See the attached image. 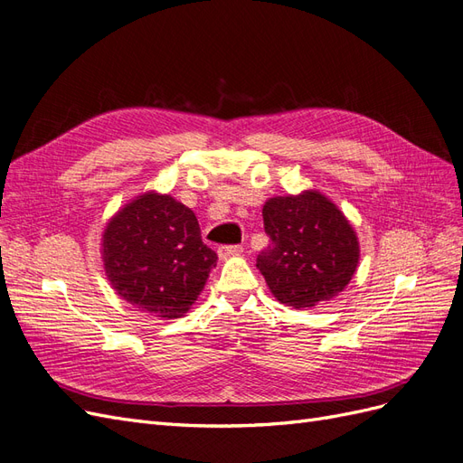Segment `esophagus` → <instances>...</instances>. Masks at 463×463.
Segmentation results:
<instances>
[{"label": "esophagus", "mask_w": 463, "mask_h": 463, "mask_svg": "<svg viewBox=\"0 0 463 463\" xmlns=\"http://www.w3.org/2000/svg\"><path fill=\"white\" fill-rule=\"evenodd\" d=\"M241 253H243L241 245H222V247H218V257L220 259H228V257H235V255H241Z\"/></svg>", "instance_id": "obj_1"}]
</instances>
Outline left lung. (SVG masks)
I'll return each instance as SVG.
<instances>
[{
    "mask_svg": "<svg viewBox=\"0 0 463 463\" xmlns=\"http://www.w3.org/2000/svg\"><path fill=\"white\" fill-rule=\"evenodd\" d=\"M270 237L257 259L272 296L293 309L328 301L349 284L359 260V243L345 216L325 194L276 197L262 208Z\"/></svg>",
    "mask_w": 463,
    "mask_h": 463,
    "instance_id": "left-lung-1",
    "label": "left lung"
}]
</instances>
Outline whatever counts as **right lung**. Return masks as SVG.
<instances>
[{"mask_svg": "<svg viewBox=\"0 0 463 463\" xmlns=\"http://www.w3.org/2000/svg\"><path fill=\"white\" fill-rule=\"evenodd\" d=\"M102 257L118 296L162 318L189 311L218 260L193 210L158 193L141 194L109 220Z\"/></svg>", "mask_w": 463, "mask_h": 463, "instance_id": "1", "label": "right lung"}]
</instances>
